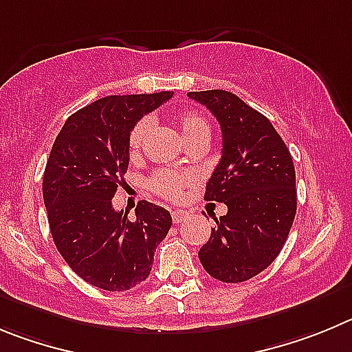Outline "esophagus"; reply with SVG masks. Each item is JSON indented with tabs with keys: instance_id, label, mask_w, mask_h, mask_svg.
I'll return each instance as SVG.
<instances>
[{
	"instance_id": "34e87169",
	"label": "esophagus",
	"mask_w": 352,
	"mask_h": 352,
	"mask_svg": "<svg viewBox=\"0 0 352 352\" xmlns=\"http://www.w3.org/2000/svg\"><path fill=\"white\" fill-rule=\"evenodd\" d=\"M188 217H189L188 210H173L172 212V219H173V223H175V224L182 223V221H186Z\"/></svg>"
}]
</instances>
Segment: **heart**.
<instances>
[{"mask_svg": "<svg viewBox=\"0 0 352 352\" xmlns=\"http://www.w3.org/2000/svg\"><path fill=\"white\" fill-rule=\"evenodd\" d=\"M177 128L180 131V137L184 138L186 144L196 140V138H210V126L208 121L201 113L195 110H184L175 116ZM151 131V121L142 119L137 124L133 126L129 131L128 148L129 156L137 157L140 151L144 148L145 140ZM192 184V175L188 172H177V170H157L151 179H148V188L151 191L156 192L161 198H166L170 201H177L184 196L186 189Z\"/></svg>", "mask_w": 352, "mask_h": 352, "instance_id": "1", "label": "heart"}]
</instances>
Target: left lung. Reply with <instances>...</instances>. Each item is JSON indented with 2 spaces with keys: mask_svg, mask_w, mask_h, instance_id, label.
<instances>
[{
  "mask_svg": "<svg viewBox=\"0 0 352 352\" xmlns=\"http://www.w3.org/2000/svg\"><path fill=\"white\" fill-rule=\"evenodd\" d=\"M188 96L221 124L223 156L205 199L228 207L198 258L210 277L243 283L270 267L289 235L296 214L293 160L272 122L236 94L212 89Z\"/></svg>",
  "mask_w": 352,
  "mask_h": 352,
  "instance_id": "8db88e82",
  "label": "left lung"
}]
</instances>
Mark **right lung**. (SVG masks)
<instances>
[{
  "label": "right lung",
  "mask_w": 352,
  "mask_h": 352,
  "mask_svg": "<svg viewBox=\"0 0 352 352\" xmlns=\"http://www.w3.org/2000/svg\"><path fill=\"white\" fill-rule=\"evenodd\" d=\"M172 94L101 98L68 117L50 151L43 201L54 243L68 267L100 289L126 291L144 283L172 228L170 212L145 199L135 221L112 207L129 164V131Z\"/></svg>",
  "instance_id": "right-lung-1"
}]
</instances>
